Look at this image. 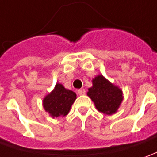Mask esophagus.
<instances>
[{
	"instance_id": "34e87169",
	"label": "esophagus",
	"mask_w": 157,
	"mask_h": 157,
	"mask_svg": "<svg viewBox=\"0 0 157 157\" xmlns=\"http://www.w3.org/2000/svg\"><path fill=\"white\" fill-rule=\"evenodd\" d=\"M78 95H85V89H80L78 90Z\"/></svg>"
}]
</instances>
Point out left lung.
Segmentation results:
<instances>
[{"label": "left lung", "mask_w": 157, "mask_h": 157, "mask_svg": "<svg viewBox=\"0 0 157 157\" xmlns=\"http://www.w3.org/2000/svg\"><path fill=\"white\" fill-rule=\"evenodd\" d=\"M92 87L88 90L90 97L99 112L111 115L116 113L123 101L122 90L110 83L102 75H97L92 79Z\"/></svg>", "instance_id": "8db88e82"}]
</instances>
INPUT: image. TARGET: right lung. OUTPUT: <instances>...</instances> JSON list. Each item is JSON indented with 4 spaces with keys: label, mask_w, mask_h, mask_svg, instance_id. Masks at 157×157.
<instances>
[{
    "label": "right lung",
    "mask_w": 157,
    "mask_h": 157,
    "mask_svg": "<svg viewBox=\"0 0 157 157\" xmlns=\"http://www.w3.org/2000/svg\"><path fill=\"white\" fill-rule=\"evenodd\" d=\"M76 98V93L57 83L55 89L44 98L43 105L53 118L64 117L69 113Z\"/></svg>",
    "instance_id": "add662e5"
}]
</instances>
